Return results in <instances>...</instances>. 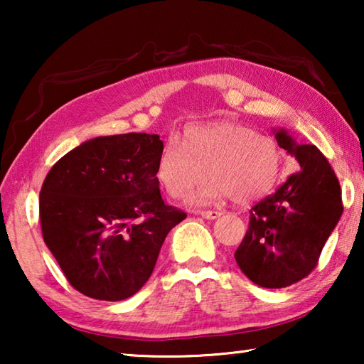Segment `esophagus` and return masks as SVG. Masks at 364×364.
<instances>
[{"instance_id": "34e87169", "label": "esophagus", "mask_w": 364, "mask_h": 364, "mask_svg": "<svg viewBox=\"0 0 364 364\" xmlns=\"http://www.w3.org/2000/svg\"><path fill=\"white\" fill-rule=\"evenodd\" d=\"M196 215H200V217H204L207 220H215V218L220 217L221 212H218V210H199V212H196Z\"/></svg>"}]
</instances>
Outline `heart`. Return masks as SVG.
<instances>
[{"instance_id":"heart-1","label":"heart","mask_w":364,"mask_h":364,"mask_svg":"<svg viewBox=\"0 0 364 364\" xmlns=\"http://www.w3.org/2000/svg\"><path fill=\"white\" fill-rule=\"evenodd\" d=\"M282 152L268 134L242 123L218 122L191 127L184 141L164 146L157 164V180L173 199L212 178L189 197L191 204L231 197L236 204H250L267 196L279 180Z\"/></svg>"}]
</instances>
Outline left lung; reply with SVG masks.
<instances>
[{"label": "left lung", "mask_w": 364, "mask_h": 364, "mask_svg": "<svg viewBox=\"0 0 364 364\" xmlns=\"http://www.w3.org/2000/svg\"><path fill=\"white\" fill-rule=\"evenodd\" d=\"M276 141L299 170L250 208L247 232L234 254L242 273L267 289L306 278L343 212L341 184L318 147L299 144L284 130Z\"/></svg>", "instance_id": "left-lung-1"}]
</instances>
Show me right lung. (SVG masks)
<instances>
[{
  "label": "right lung",
  "instance_id": "obj_1",
  "mask_svg": "<svg viewBox=\"0 0 364 364\" xmlns=\"http://www.w3.org/2000/svg\"><path fill=\"white\" fill-rule=\"evenodd\" d=\"M159 134L86 141L59 159L40 191L43 239L73 289L119 301L151 278L171 228L186 218L160 196Z\"/></svg>",
  "mask_w": 364,
  "mask_h": 364
}]
</instances>
